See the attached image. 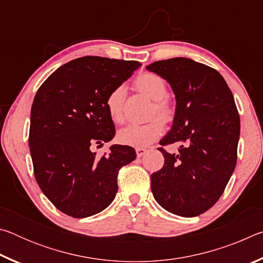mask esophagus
<instances>
[{"mask_svg": "<svg viewBox=\"0 0 263 263\" xmlns=\"http://www.w3.org/2000/svg\"><path fill=\"white\" fill-rule=\"evenodd\" d=\"M146 152H147V149H146V148H141V147H137L136 148V153H137V157L138 158H141L142 155H145Z\"/></svg>", "mask_w": 263, "mask_h": 263, "instance_id": "34e87169", "label": "esophagus"}]
</instances>
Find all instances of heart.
I'll return each mask as SVG.
<instances>
[{
  "label": "heart",
  "instance_id": "heart-1",
  "mask_svg": "<svg viewBox=\"0 0 263 263\" xmlns=\"http://www.w3.org/2000/svg\"><path fill=\"white\" fill-rule=\"evenodd\" d=\"M136 87L142 95L153 101L149 111V118L157 117L142 125H128L118 132V140L123 145L133 147H146L157 141L163 133V123L171 122L174 117V110L167 99V84L162 78L153 73H144L136 80ZM126 90L124 86H118L110 91L106 97V109L110 118L115 123L122 124L125 121L124 101ZM160 118L162 119H158Z\"/></svg>",
  "mask_w": 263,
  "mask_h": 263
}]
</instances>
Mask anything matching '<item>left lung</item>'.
I'll return each instance as SVG.
<instances>
[{
    "label": "left lung",
    "mask_w": 263,
    "mask_h": 263,
    "mask_svg": "<svg viewBox=\"0 0 263 263\" xmlns=\"http://www.w3.org/2000/svg\"><path fill=\"white\" fill-rule=\"evenodd\" d=\"M171 84L176 109L160 145L180 144L179 152L160 147L164 163L151 175L160 205L181 217L208 211L224 193L237 164L240 118L232 91L216 69L188 58L148 65Z\"/></svg>",
    "instance_id": "1"
}]
</instances>
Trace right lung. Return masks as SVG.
<instances>
[{"label":"right lung","mask_w":263,"mask_h":263,"mask_svg":"<svg viewBox=\"0 0 263 263\" xmlns=\"http://www.w3.org/2000/svg\"><path fill=\"white\" fill-rule=\"evenodd\" d=\"M141 66L138 61L83 57L62 65L38 89L31 108L29 146L34 177L58 210L86 218L108 208L130 146L112 145L96 157L92 145L115 137L106 97Z\"/></svg>","instance_id":"obj_1"}]
</instances>
